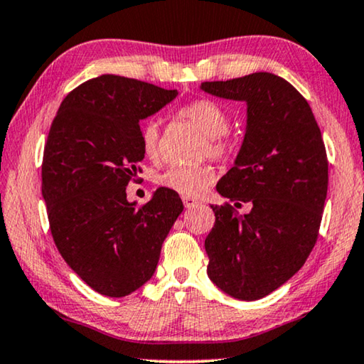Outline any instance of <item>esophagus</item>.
Instances as JSON below:
<instances>
[{"mask_svg": "<svg viewBox=\"0 0 364 364\" xmlns=\"http://www.w3.org/2000/svg\"><path fill=\"white\" fill-rule=\"evenodd\" d=\"M182 202H183V207H186V208H195V207H198L197 200H193V198H191V197H182Z\"/></svg>", "mask_w": 364, "mask_h": 364, "instance_id": "esophagus-1", "label": "esophagus"}]
</instances>
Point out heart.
I'll return each mask as SVG.
<instances>
[{
  "instance_id": "1",
  "label": "heart",
  "mask_w": 364,
  "mask_h": 364,
  "mask_svg": "<svg viewBox=\"0 0 364 364\" xmlns=\"http://www.w3.org/2000/svg\"><path fill=\"white\" fill-rule=\"evenodd\" d=\"M181 117L193 123L207 138V152L215 159H223L228 156L230 144L221 138L230 129V119L223 112V108L212 100H195L183 107ZM159 124L156 121H146L141 126L139 141L141 149L146 159L152 162L159 161L161 157V141H159ZM215 181V171L212 167H182L172 166L161 173L157 182L161 187L169 188L183 197H198L207 187Z\"/></svg>"
}]
</instances>
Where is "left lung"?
Returning <instances> with one entry per match:
<instances>
[{
    "label": "left lung",
    "instance_id": "1",
    "mask_svg": "<svg viewBox=\"0 0 364 364\" xmlns=\"http://www.w3.org/2000/svg\"><path fill=\"white\" fill-rule=\"evenodd\" d=\"M200 88L247 107L243 144L217 191L235 207L250 203L251 212L212 205L207 272L228 296L257 300L287 282L317 241L328 188L322 133L307 100L274 73L203 82Z\"/></svg>",
    "mask_w": 364,
    "mask_h": 364
}]
</instances>
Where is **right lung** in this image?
<instances>
[{"label": "right lung", "mask_w": 364, "mask_h": 364, "mask_svg": "<svg viewBox=\"0 0 364 364\" xmlns=\"http://www.w3.org/2000/svg\"><path fill=\"white\" fill-rule=\"evenodd\" d=\"M176 97L107 73L68 93L52 121L42 159L50 233L70 269L102 296H129L149 281L183 210L166 187L141 207L126 198L144 159L139 121Z\"/></svg>", "instance_id": "right-lung-1"}]
</instances>
